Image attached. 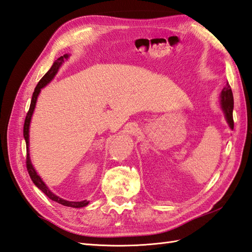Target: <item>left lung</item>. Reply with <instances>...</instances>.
Instances as JSON below:
<instances>
[{
	"mask_svg": "<svg viewBox=\"0 0 252 252\" xmlns=\"http://www.w3.org/2000/svg\"><path fill=\"white\" fill-rule=\"evenodd\" d=\"M221 107L225 114L226 121L231 129H234V120H233V109H234V98L232 89L227 83L225 88L221 92Z\"/></svg>",
	"mask_w": 252,
	"mask_h": 252,
	"instance_id": "left-lung-1",
	"label": "left lung"
}]
</instances>
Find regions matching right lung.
Here are the masks:
<instances>
[{
    "label": "right lung",
    "mask_w": 252,
    "mask_h": 252,
    "mask_svg": "<svg viewBox=\"0 0 252 252\" xmlns=\"http://www.w3.org/2000/svg\"><path fill=\"white\" fill-rule=\"evenodd\" d=\"M68 54L61 56L60 58H57V60L53 63V66L51 67V69L49 71H47L43 78H42L39 83L34 89V92L32 94V98H31V104H30V108L27 112V116H26V119H25V125H24V137H25V141H26V146H27V160H26V163H27V170H28V173L30 175V178L33 182L34 185L37 187V189H41L42 191L44 192V194L52 199L53 201H56L58 203H61L63 206H67V207H72V208H82L89 205L88 200H83V201H68L63 199V198L56 196L54 192H52L49 187L45 185V183L42 179L40 178L39 175H37L36 171L34 170L33 165L31 163V160H30V155H29V126H30V121H31V118L32 115H33V111H34V107L36 104V99H37V96H39L40 92H41V89H43L47 83H50L52 81V79L55 77V74L57 73L58 69L63 65V63L65 60L68 58Z\"/></svg>",
    "instance_id": "add662e5"
}]
</instances>
